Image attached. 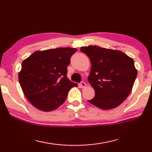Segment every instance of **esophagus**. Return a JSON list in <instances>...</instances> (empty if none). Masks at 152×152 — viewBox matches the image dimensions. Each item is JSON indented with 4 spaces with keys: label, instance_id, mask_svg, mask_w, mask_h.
<instances>
[{
    "label": "esophagus",
    "instance_id": "34e87169",
    "mask_svg": "<svg viewBox=\"0 0 152 152\" xmlns=\"http://www.w3.org/2000/svg\"><path fill=\"white\" fill-rule=\"evenodd\" d=\"M86 86H87L86 83L83 81H82L81 83H80V87H81V88H85V87H86Z\"/></svg>",
    "mask_w": 152,
    "mask_h": 152
}]
</instances>
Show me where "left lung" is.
I'll return each instance as SVG.
<instances>
[{
	"mask_svg": "<svg viewBox=\"0 0 152 152\" xmlns=\"http://www.w3.org/2000/svg\"><path fill=\"white\" fill-rule=\"evenodd\" d=\"M81 50L91 63L88 81L95 90V97L88 102L105 110L121 104L132 91L137 77L133 58L120 50L98 46L83 47Z\"/></svg>",
	"mask_w": 152,
	"mask_h": 152,
	"instance_id": "obj_1",
	"label": "left lung"
}]
</instances>
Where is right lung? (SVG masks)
<instances>
[{
    "mask_svg": "<svg viewBox=\"0 0 152 152\" xmlns=\"http://www.w3.org/2000/svg\"><path fill=\"white\" fill-rule=\"evenodd\" d=\"M76 51L69 47L37 50L23 61L18 81L34 107L55 110L65 102L70 89L77 86L66 77V66Z\"/></svg>",
    "mask_w": 152,
    "mask_h": 152,
    "instance_id": "add662e5",
    "label": "right lung"
}]
</instances>
